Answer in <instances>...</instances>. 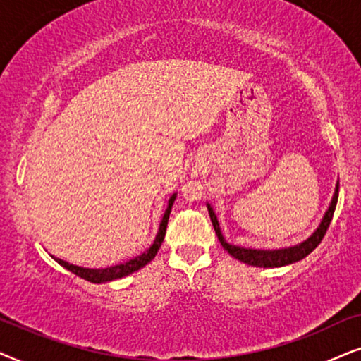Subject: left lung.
I'll return each instance as SVG.
<instances>
[{
	"instance_id": "left-lung-1",
	"label": "left lung",
	"mask_w": 361,
	"mask_h": 361,
	"mask_svg": "<svg viewBox=\"0 0 361 361\" xmlns=\"http://www.w3.org/2000/svg\"><path fill=\"white\" fill-rule=\"evenodd\" d=\"M337 200H338V185H337V190H335L331 204L329 206V211L325 213L324 219H322V223H320L319 228H317L315 233L312 234V236L307 239V241L297 244V246H294V247L277 249V251H259V249H246V247L233 246V244H229L224 239L223 233H221L219 221H218V216H216V213H214V209L211 208L209 203L206 206H208V213H209L211 223H213V226H214L216 236H218L221 246H223L226 251L231 254V256L236 257L238 261L249 264V266L282 267V266H287V264L297 262V261H300V259L307 257L317 246H319V244L322 243V239H324V236H325L326 229H329L331 218H334L335 206H337Z\"/></svg>"
}]
</instances>
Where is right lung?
<instances>
[{
    "instance_id": "1",
    "label": "right lung",
    "mask_w": 361,
    "mask_h": 361,
    "mask_svg": "<svg viewBox=\"0 0 361 361\" xmlns=\"http://www.w3.org/2000/svg\"><path fill=\"white\" fill-rule=\"evenodd\" d=\"M175 198H176V193H173L170 201H168V208L165 211V214H163V219H161V223H160V229H158L155 241H153L150 249H147V251L143 252V254H140V256L133 257V259H130V261H127V262H123V264H118V266L105 267V269H85V267H79V266H74V264H69V262L62 261V259H57V257H54V259L61 264L62 267H66L67 271L74 272L75 276L82 277V279H85V281H89V282H94V284L115 281V279L125 277V276H128V274L138 271V269H142L143 266H147V264L150 262L152 259L157 256L158 249H160L161 243H163V238H165L166 226H168V218H170L171 206H173V203H175Z\"/></svg>"
}]
</instances>
